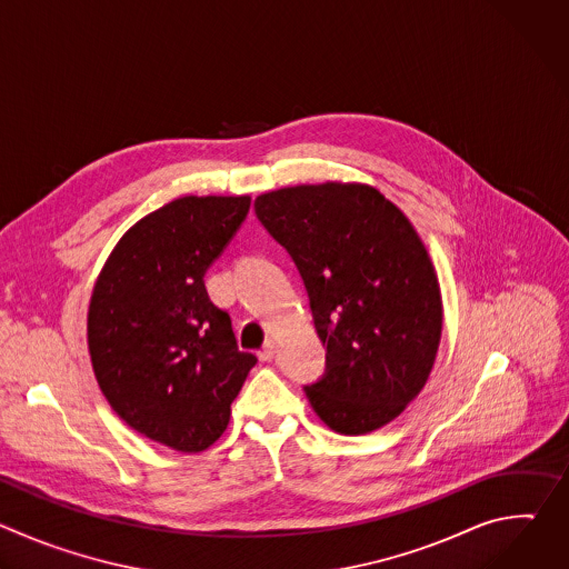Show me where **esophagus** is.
Wrapping results in <instances>:
<instances>
[{
	"mask_svg": "<svg viewBox=\"0 0 569 569\" xmlns=\"http://www.w3.org/2000/svg\"><path fill=\"white\" fill-rule=\"evenodd\" d=\"M274 349H277L274 340H268V342L263 345V349L259 351V360H261V362H270V360L274 358Z\"/></svg>",
	"mask_w": 569,
	"mask_h": 569,
	"instance_id": "34e87169",
	"label": "esophagus"
}]
</instances>
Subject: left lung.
<instances>
[{
  "instance_id": "obj_1",
  "label": "left lung",
  "mask_w": 569,
  "mask_h": 569,
  "mask_svg": "<svg viewBox=\"0 0 569 569\" xmlns=\"http://www.w3.org/2000/svg\"><path fill=\"white\" fill-rule=\"evenodd\" d=\"M254 211L297 263L327 345L310 408L338 435L387 426L426 387L441 342V288L421 236L360 182L268 191Z\"/></svg>"
}]
</instances>
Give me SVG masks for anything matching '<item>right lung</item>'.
<instances>
[{
	"label": "right lung",
	"instance_id": "right-lung-1",
	"mask_svg": "<svg viewBox=\"0 0 569 569\" xmlns=\"http://www.w3.org/2000/svg\"><path fill=\"white\" fill-rule=\"evenodd\" d=\"M250 196H184L134 222L101 268L88 310L97 382L119 419L178 452L229 426L257 356L238 351L211 303L207 268L250 211Z\"/></svg>",
	"mask_w": 569,
	"mask_h": 569
}]
</instances>
